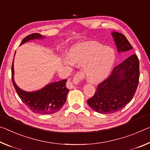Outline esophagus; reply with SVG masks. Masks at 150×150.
Listing matches in <instances>:
<instances>
[{"mask_svg":"<svg viewBox=\"0 0 150 150\" xmlns=\"http://www.w3.org/2000/svg\"><path fill=\"white\" fill-rule=\"evenodd\" d=\"M66 87H67L68 89H72V88H75V86L74 84L72 81H71L70 80H68L67 83H66Z\"/></svg>","mask_w":150,"mask_h":150,"instance_id":"esophagus-1","label":"esophagus"}]
</instances>
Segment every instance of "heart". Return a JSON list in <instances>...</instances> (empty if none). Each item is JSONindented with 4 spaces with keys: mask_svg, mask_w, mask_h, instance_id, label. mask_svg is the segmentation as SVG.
<instances>
[{
    "mask_svg": "<svg viewBox=\"0 0 150 150\" xmlns=\"http://www.w3.org/2000/svg\"><path fill=\"white\" fill-rule=\"evenodd\" d=\"M116 59L114 50L96 42L73 46L69 54H63L64 64L73 66L74 64L82 66V73L90 82H99L105 79L112 69Z\"/></svg>",
    "mask_w": 150,
    "mask_h": 150,
    "instance_id": "obj_1",
    "label": "heart"
}]
</instances>
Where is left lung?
I'll return each mask as SVG.
<instances>
[{"label": "left lung", "instance_id": "1", "mask_svg": "<svg viewBox=\"0 0 150 150\" xmlns=\"http://www.w3.org/2000/svg\"><path fill=\"white\" fill-rule=\"evenodd\" d=\"M111 34L120 54L133 49L124 34L115 31ZM139 78L138 58L132 54L116 66L110 76L98 85L94 96L88 100V105L102 114L120 111L133 98Z\"/></svg>", "mask_w": 150, "mask_h": 150}]
</instances>
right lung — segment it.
I'll use <instances>...</instances> for the list:
<instances>
[{"instance_id": "obj_1", "label": "right lung", "mask_w": 150, "mask_h": 150, "mask_svg": "<svg viewBox=\"0 0 150 150\" xmlns=\"http://www.w3.org/2000/svg\"><path fill=\"white\" fill-rule=\"evenodd\" d=\"M45 38L46 36L40 34H32L23 39L21 45L30 40ZM14 74L13 60L12 65V81L19 98L31 111L42 115L52 114L59 111L65 104L67 94L69 92V90L66 86L67 82L66 79L50 83L36 91L26 92L22 90L16 84Z\"/></svg>"}]
</instances>
